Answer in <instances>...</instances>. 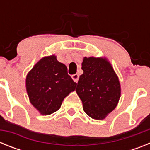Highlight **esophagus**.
Here are the masks:
<instances>
[{"mask_svg":"<svg viewBox=\"0 0 150 150\" xmlns=\"http://www.w3.org/2000/svg\"><path fill=\"white\" fill-rule=\"evenodd\" d=\"M72 79H74V82H76V83H77L78 80H79V74H74V75H72Z\"/></svg>","mask_w":150,"mask_h":150,"instance_id":"obj_1","label":"esophagus"}]
</instances>
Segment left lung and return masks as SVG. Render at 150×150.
<instances>
[{"label": "left lung", "instance_id": "8db88e82", "mask_svg": "<svg viewBox=\"0 0 150 150\" xmlns=\"http://www.w3.org/2000/svg\"><path fill=\"white\" fill-rule=\"evenodd\" d=\"M83 74L76 91L83 102V110L95 120H103L116 108L121 94L118 76L110 64L100 58H84Z\"/></svg>", "mask_w": 150, "mask_h": 150}]
</instances>
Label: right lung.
<instances>
[{
  "label": "right lung",
  "instance_id": "1",
  "mask_svg": "<svg viewBox=\"0 0 150 150\" xmlns=\"http://www.w3.org/2000/svg\"><path fill=\"white\" fill-rule=\"evenodd\" d=\"M76 83L67 74V68L55 55L45 57L36 64L26 78V88L33 106L42 115H50L61 107Z\"/></svg>",
  "mask_w": 150,
  "mask_h": 150
}]
</instances>
